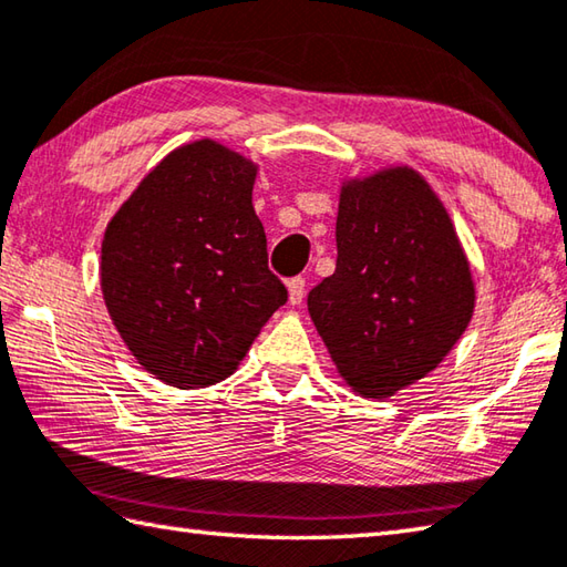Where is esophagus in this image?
<instances>
[{"mask_svg":"<svg viewBox=\"0 0 567 567\" xmlns=\"http://www.w3.org/2000/svg\"><path fill=\"white\" fill-rule=\"evenodd\" d=\"M303 291H306V279L303 276H296V279L288 281V303L298 306L303 301Z\"/></svg>","mask_w":567,"mask_h":567,"instance_id":"esophagus-1","label":"esophagus"}]
</instances>
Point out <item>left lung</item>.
Segmentation results:
<instances>
[{
	"label": "left lung",
	"instance_id": "left-lung-1",
	"mask_svg": "<svg viewBox=\"0 0 567 567\" xmlns=\"http://www.w3.org/2000/svg\"><path fill=\"white\" fill-rule=\"evenodd\" d=\"M333 276L308 313L340 378L384 400L450 355L474 316L468 259L442 199L412 167L340 187Z\"/></svg>",
	"mask_w": 567,
	"mask_h": 567
}]
</instances>
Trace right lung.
Here are the masks:
<instances>
[{
	"instance_id": "add662e5",
	"label": "right lung",
	"mask_w": 567,
	"mask_h": 567,
	"mask_svg": "<svg viewBox=\"0 0 567 567\" xmlns=\"http://www.w3.org/2000/svg\"><path fill=\"white\" fill-rule=\"evenodd\" d=\"M256 165L215 141L177 147L105 229L103 301L141 365L173 388L237 370L286 303L251 205Z\"/></svg>"
}]
</instances>
